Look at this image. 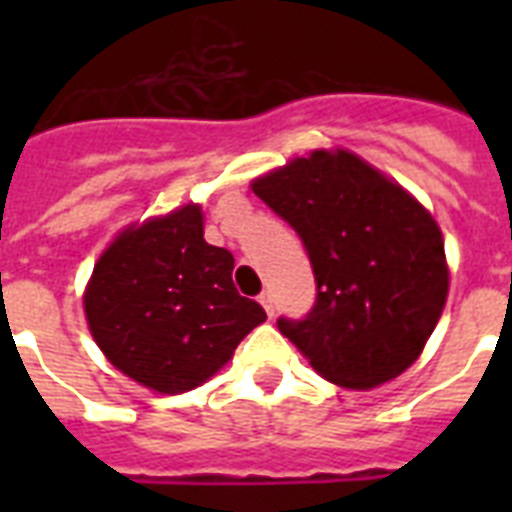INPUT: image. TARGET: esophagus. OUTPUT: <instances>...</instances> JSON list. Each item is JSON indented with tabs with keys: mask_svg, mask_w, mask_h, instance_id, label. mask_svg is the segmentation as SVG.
Segmentation results:
<instances>
[{
	"mask_svg": "<svg viewBox=\"0 0 512 512\" xmlns=\"http://www.w3.org/2000/svg\"><path fill=\"white\" fill-rule=\"evenodd\" d=\"M257 300H260V305H263V308H265V313H268V316H273V300H271V292H263V295L257 297Z\"/></svg>",
	"mask_w": 512,
	"mask_h": 512,
	"instance_id": "esophagus-1",
	"label": "esophagus"
}]
</instances>
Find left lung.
Returning a JSON list of instances; mask_svg holds the SVG:
<instances>
[{"mask_svg":"<svg viewBox=\"0 0 512 512\" xmlns=\"http://www.w3.org/2000/svg\"><path fill=\"white\" fill-rule=\"evenodd\" d=\"M252 191L295 228L316 276L311 313L281 316V335L342 388H374L409 369L449 292L444 236L428 209L340 148L257 177Z\"/></svg>","mask_w":512,"mask_h":512,"instance_id":"8db88e82","label":"left lung"}]
</instances>
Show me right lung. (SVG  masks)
Masks as SVG:
<instances>
[{
	"label": "right lung",
	"mask_w": 512,
	"mask_h": 512,
	"mask_svg": "<svg viewBox=\"0 0 512 512\" xmlns=\"http://www.w3.org/2000/svg\"><path fill=\"white\" fill-rule=\"evenodd\" d=\"M233 255L204 241L199 204L130 225L100 255L84 313L111 364L156 393L207 382L265 321L231 279Z\"/></svg>",
	"instance_id": "1"
}]
</instances>
